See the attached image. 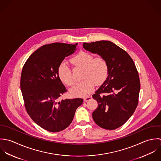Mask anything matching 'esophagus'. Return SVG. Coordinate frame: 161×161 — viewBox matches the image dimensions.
I'll list each match as a JSON object with an SVG mask.
<instances>
[{
	"instance_id": "34e87169",
	"label": "esophagus",
	"mask_w": 161,
	"mask_h": 161,
	"mask_svg": "<svg viewBox=\"0 0 161 161\" xmlns=\"http://www.w3.org/2000/svg\"><path fill=\"white\" fill-rule=\"evenodd\" d=\"M92 98V97H90V96L85 97H84V101H88L90 100Z\"/></svg>"
}]
</instances>
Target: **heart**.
I'll list each match as a JSON object with an SVG mask.
<instances>
[{"label": "heart", "mask_w": 161, "mask_h": 161, "mask_svg": "<svg viewBox=\"0 0 161 161\" xmlns=\"http://www.w3.org/2000/svg\"><path fill=\"white\" fill-rule=\"evenodd\" d=\"M70 62L76 66L83 68V78H85L71 88L69 92L73 97L88 96L93 90L95 84L103 83L108 75V62L101 57L93 58L88 52H80L70 59ZM57 72L59 78L65 85L72 86L74 84L71 71L65 63L59 65Z\"/></svg>", "instance_id": "1"}]
</instances>
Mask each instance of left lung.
<instances>
[{
    "label": "left lung",
    "mask_w": 161,
    "mask_h": 161,
    "mask_svg": "<svg viewBox=\"0 0 161 161\" xmlns=\"http://www.w3.org/2000/svg\"><path fill=\"white\" fill-rule=\"evenodd\" d=\"M83 48L104 58L108 76L92 97L98 107L92 116L97 125L113 130L123 126L138 104L140 81L135 64L128 53L110 41L83 43Z\"/></svg>",
    "instance_id": "8db88e82"
}]
</instances>
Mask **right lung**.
Listing matches in <instances>:
<instances>
[{
	"label": "right lung",
	"instance_id": "1",
	"mask_svg": "<svg viewBox=\"0 0 161 161\" xmlns=\"http://www.w3.org/2000/svg\"><path fill=\"white\" fill-rule=\"evenodd\" d=\"M77 45H45L33 53L22 68L20 88L26 111L36 124L50 132L68 127L83 102L81 98L58 100L66 92L58 68L66 57L75 52Z\"/></svg>",
	"mask_w": 161,
	"mask_h": 161
}]
</instances>
